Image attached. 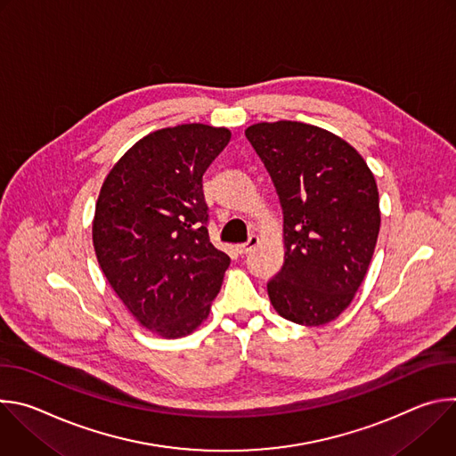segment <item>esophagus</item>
Returning a JSON list of instances; mask_svg holds the SVG:
<instances>
[{
	"instance_id": "esophagus-1",
	"label": "esophagus",
	"mask_w": 456,
	"mask_h": 456,
	"mask_svg": "<svg viewBox=\"0 0 456 456\" xmlns=\"http://www.w3.org/2000/svg\"><path fill=\"white\" fill-rule=\"evenodd\" d=\"M257 243H259V238H257L256 234H250L245 243H240V245H238V250H240V254H247V252H250L252 248H256Z\"/></svg>"
}]
</instances>
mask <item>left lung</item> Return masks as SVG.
<instances>
[{"label":"left lung","mask_w":456,"mask_h":456,"mask_svg":"<svg viewBox=\"0 0 456 456\" xmlns=\"http://www.w3.org/2000/svg\"><path fill=\"white\" fill-rule=\"evenodd\" d=\"M245 137L265 164L283 209L285 262L267 283L276 312L297 324L334 321L359 290L380 211L364 159L327 129L257 122Z\"/></svg>","instance_id":"8db88e82"}]
</instances>
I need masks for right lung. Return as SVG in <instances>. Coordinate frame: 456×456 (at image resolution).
<instances>
[{"instance_id": "1", "label": "right lung", "mask_w": 456, "mask_h": 456, "mask_svg": "<svg viewBox=\"0 0 456 456\" xmlns=\"http://www.w3.org/2000/svg\"><path fill=\"white\" fill-rule=\"evenodd\" d=\"M231 141L227 127L180 124L129 148L95 206L97 262L144 329L176 339L208 319L231 257L208 232L202 176Z\"/></svg>"}]
</instances>
